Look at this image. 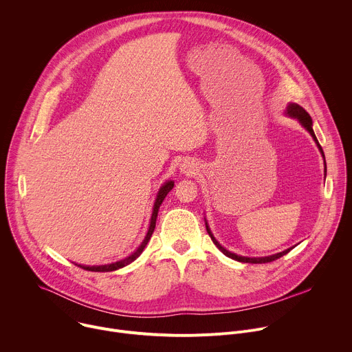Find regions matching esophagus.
I'll use <instances>...</instances> for the list:
<instances>
[{"instance_id":"esophagus-1","label":"esophagus","mask_w":352,"mask_h":352,"mask_svg":"<svg viewBox=\"0 0 352 352\" xmlns=\"http://www.w3.org/2000/svg\"><path fill=\"white\" fill-rule=\"evenodd\" d=\"M179 170L182 174L185 175H196L199 171V167L192 162V160H185L182 162V164L179 166Z\"/></svg>"}]
</instances>
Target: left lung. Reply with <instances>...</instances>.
<instances>
[{"instance_id": "left-lung-1", "label": "left lung", "mask_w": 352, "mask_h": 352, "mask_svg": "<svg viewBox=\"0 0 352 352\" xmlns=\"http://www.w3.org/2000/svg\"><path fill=\"white\" fill-rule=\"evenodd\" d=\"M285 116H288V117H291V118H294V120H296L300 125H302L309 133H311V136L314 138V140H315V143H316V146L319 147V152H320V155H322V157H323V160H324V153H323V148H322V146L319 144V142H318V139H316V135H315V132H314V122H312V118H311V116L300 107V106H298L296 103H288V106H287V110H285ZM326 173H327V170H326V160H324V179H326ZM205 224H206V230H208V234L210 235V238H212V241L214 242V245L221 250V252L226 255V256H228V258H231V259H234V261H236V262H242V263H267V262H273V261H276V259H278V258H281V256H284V255H287L289 250L294 248H288V249H285V250H283V252H278V254H274V255H270V256H262V258H248V256H241V255H236V254H232V252H230L228 249H226L224 246H221L220 245V242L214 238V235H213V232H212V230H210V227H209V224H208V220L205 219Z\"/></svg>"}]
</instances>
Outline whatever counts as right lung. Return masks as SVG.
Returning a JSON list of instances; mask_svg holds the SVG:
<instances>
[{
  "label": "right lung",
  "mask_w": 352,
  "mask_h": 352,
  "mask_svg": "<svg viewBox=\"0 0 352 352\" xmlns=\"http://www.w3.org/2000/svg\"><path fill=\"white\" fill-rule=\"evenodd\" d=\"M173 188H174V181H171V179L166 181V182L160 186V189H159V192H157V196H156V200H155V205H153L152 217H150L148 230H147V232H146L144 239H143L142 243L138 246V249L135 250V252H132L129 256H126V258H124V259H121V261H117V262H113V263H107V265H100V266H86V265H78V263H76V265H78L79 267L85 269V270H89V272H114V270H118V269H121V267H125L126 265H129V263H132L133 261H136V259L140 256V254L143 252V249L146 248V245H147V242L150 241V238H152V234H153L155 227H156V220H157L159 209H160V206H162V204H163V200L166 199V196L168 195V192H170Z\"/></svg>",
  "instance_id": "1"
}]
</instances>
